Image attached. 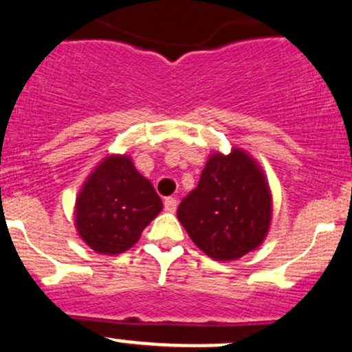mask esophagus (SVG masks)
I'll use <instances>...</instances> for the list:
<instances>
[{
    "label": "esophagus",
    "instance_id": "obj_1",
    "mask_svg": "<svg viewBox=\"0 0 352 352\" xmlns=\"http://www.w3.org/2000/svg\"><path fill=\"white\" fill-rule=\"evenodd\" d=\"M177 199L175 197H167V199H165V202H164V208L167 212H175L177 210Z\"/></svg>",
    "mask_w": 352,
    "mask_h": 352
}]
</instances>
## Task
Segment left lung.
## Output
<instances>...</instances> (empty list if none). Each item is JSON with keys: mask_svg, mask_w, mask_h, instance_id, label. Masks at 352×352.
Returning <instances> with one entry per match:
<instances>
[{"mask_svg": "<svg viewBox=\"0 0 352 352\" xmlns=\"http://www.w3.org/2000/svg\"><path fill=\"white\" fill-rule=\"evenodd\" d=\"M270 215L264 173L239 148L208 158L199 185L177 210L194 244L215 261H235L261 245Z\"/></svg>", "mask_w": 352, "mask_h": 352, "instance_id": "left-lung-1", "label": "left lung"}]
</instances>
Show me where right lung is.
<instances>
[{
    "label": "right lung",
    "instance_id": "right-lung-1",
    "mask_svg": "<svg viewBox=\"0 0 352 352\" xmlns=\"http://www.w3.org/2000/svg\"><path fill=\"white\" fill-rule=\"evenodd\" d=\"M162 210L153 185L129 157L105 158L85 182L75 220L82 239L98 254H122Z\"/></svg>",
    "mask_w": 352,
    "mask_h": 352
}]
</instances>
